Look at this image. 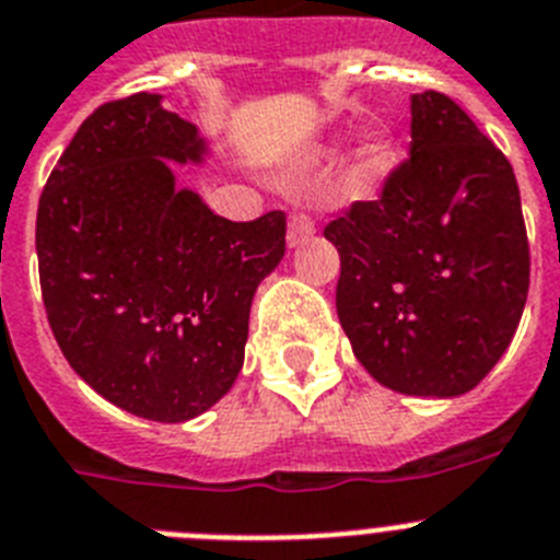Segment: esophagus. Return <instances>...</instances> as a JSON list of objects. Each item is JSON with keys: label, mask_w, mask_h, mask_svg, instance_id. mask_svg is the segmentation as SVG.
Masks as SVG:
<instances>
[{"label": "esophagus", "mask_w": 560, "mask_h": 560, "mask_svg": "<svg viewBox=\"0 0 560 560\" xmlns=\"http://www.w3.org/2000/svg\"><path fill=\"white\" fill-rule=\"evenodd\" d=\"M313 233H315L313 217L304 211H295L293 217H290V222H287V245L290 247L304 245V242H307Z\"/></svg>", "instance_id": "1"}]
</instances>
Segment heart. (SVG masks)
I'll use <instances>...</instances> for the list:
<instances>
[{
    "instance_id": "obj_1",
    "label": "heart",
    "mask_w": 560,
    "mask_h": 560,
    "mask_svg": "<svg viewBox=\"0 0 560 560\" xmlns=\"http://www.w3.org/2000/svg\"><path fill=\"white\" fill-rule=\"evenodd\" d=\"M397 160V143L386 129H369L354 145V163L349 172V186L358 194H372L392 174Z\"/></svg>"
}]
</instances>
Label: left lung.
Segmentation results:
<instances>
[{"label":"left lung","instance_id":"1","mask_svg":"<svg viewBox=\"0 0 560 560\" xmlns=\"http://www.w3.org/2000/svg\"><path fill=\"white\" fill-rule=\"evenodd\" d=\"M324 236L340 253V327L392 392L459 397L510 347L529 287L518 183L448 95H411L408 160Z\"/></svg>","mask_w":560,"mask_h":560}]
</instances>
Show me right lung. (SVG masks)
Here are the masks:
<instances>
[{
    "label": "right lung",
    "mask_w": 560,
    "mask_h": 560,
    "mask_svg": "<svg viewBox=\"0 0 560 560\" xmlns=\"http://www.w3.org/2000/svg\"><path fill=\"white\" fill-rule=\"evenodd\" d=\"M206 138L138 92L98 106L47 179L36 253L47 320L67 363L104 400L186 422L231 392L256 287L284 256L287 217H217L179 188Z\"/></svg>",
    "instance_id": "1"
}]
</instances>
